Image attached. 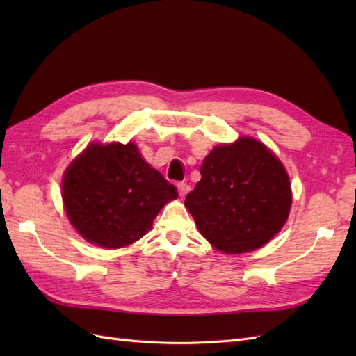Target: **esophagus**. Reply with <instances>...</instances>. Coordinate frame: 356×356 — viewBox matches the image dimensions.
Listing matches in <instances>:
<instances>
[{
    "mask_svg": "<svg viewBox=\"0 0 356 356\" xmlns=\"http://www.w3.org/2000/svg\"><path fill=\"white\" fill-rule=\"evenodd\" d=\"M178 193H179V196H186L187 193L190 191V186L188 184H186V182H178Z\"/></svg>",
    "mask_w": 356,
    "mask_h": 356,
    "instance_id": "34e87169",
    "label": "esophagus"
}]
</instances>
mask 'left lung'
<instances>
[{
  "label": "left lung",
  "instance_id": "obj_1",
  "mask_svg": "<svg viewBox=\"0 0 356 356\" xmlns=\"http://www.w3.org/2000/svg\"><path fill=\"white\" fill-rule=\"evenodd\" d=\"M186 208L200 234L225 254L261 248L284 227L291 186L284 165L254 138L218 145L204 157Z\"/></svg>",
  "mask_w": 356,
  "mask_h": 356
}]
</instances>
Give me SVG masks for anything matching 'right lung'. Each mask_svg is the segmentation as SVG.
I'll return each mask as SVG.
<instances>
[{
    "mask_svg": "<svg viewBox=\"0 0 356 356\" xmlns=\"http://www.w3.org/2000/svg\"><path fill=\"white\" fill-rule=\"evenodd\" d=\"M177 197L134 143L90 144L65 170L62 199L86 241L117 250L141 239L165 204Z\"/></svg>",
    "mask_w": 356,
    "mask_h": 356,
    "instance_id": "1",
    "label": "right lung"
}]
</instances>
